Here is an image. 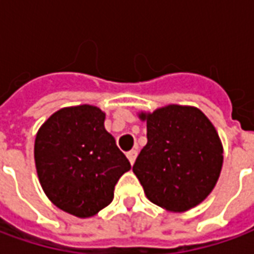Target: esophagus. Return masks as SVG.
Listing matches in <instances>:
<instances>
[{
	"label": "esophagus",
	"mask_w": 254,
	"mask_h": 254,
	"mask_svg": "<svg viewBox=\"0 0 254 254\" xmlns=\"http://www.w3.org/2000/svg\"><path fill=\"white\" fill-rule=\"evenodd\" d=\"M137 151H136V149H132V151H129V152H127V159H129V162H130V163H134V160H136V158H137Z\"/></svg>",
	"instance_id": "34e87169"
}]
</instances>
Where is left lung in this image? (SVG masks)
<instances>
[{"label":"left lung","mask_w":254,"mask_h":254,"mask_svg":"<svg viewBox=\"0 0 254 254\" xmlns=\"http://www.w3.org/2000/svg\"><path fill=\"white\" fill-rule=\"evenodd\" d=\"M147 121V144L133 165V173L149 201L184 212L205 198L216 185L223 148L215 127L196 107L170 105Z\"/></svg>","instance_id":"8db88e82"}]
</instances>
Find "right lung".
Masks as SVG:
<instances>
[{
    "instance_id": "1",
    "label": "right lung",
    "mask_w": 254,
    "mask_h": 254,
    "mask_svg": "<svg viewBox=\"0 0 254 254\" xmlns=\"http://www.w3.org/2000/svg\"><path fill=\"white\" fill-rule=\"evenodd\" d=\"M34 154L46 196L78 218L94 216L107 207L118 180L130 170L105 129V113L89 105L54 113L36 134Z\"/></svg>"
}]
</instances>
